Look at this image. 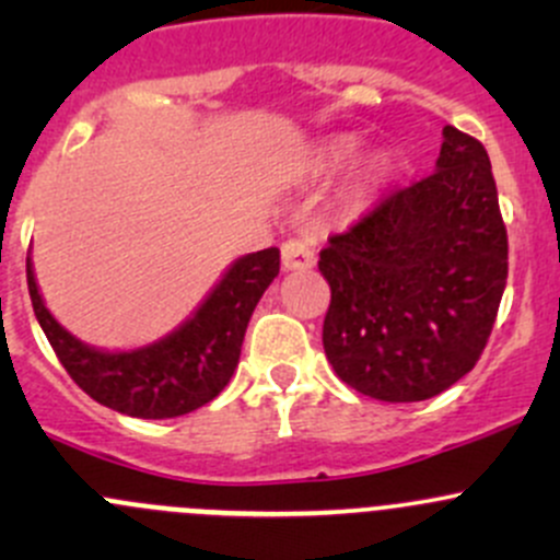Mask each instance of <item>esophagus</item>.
<instances>
[{"instance_id": "esophagus-1", "label": "esophagus", "mask_w": 560, "mask_h": 560, "mask_svg": "<svg viewBox=\"0 0 560 560\" xmlns=\"http://www.w3.org/2000/svg\"><path fill=\"white\" fill-rule=\"evenodd\" d=\"M281 265L284 270H308L316 265L314 246L308 238H290L281 244Z\"/></svg>"}]
</instances>
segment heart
Masks as SVG:
<instances>
[{
	"instance_id": "1",
	"label": "heart",
	"mask_w": 560,
	"mask_h": 560,
	"mask_svg": "<svg viewBox=\"0 0 560 560\" xmlns=\"http://www.w3.org/2000/svg\"><path fill=\"white\" fill-rule=\"evenodd\" d=\"M354 149H358V140L354 138H336L330 145H327L325 154H322V165L338 167L341 162H347L349 156L354 154ZM385 171H387L385 160L363 162V165L358 167V173L352 175V180H349V197H354V200L369 197L371 191L376 189V184L385 178Z\"/></svg>"
}]
</instances>
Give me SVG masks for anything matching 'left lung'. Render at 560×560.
<instances>
[{
	"label": "left lung",
	"instance_id": "obj_1",
	"mask_svg": "<svg viewBox=\"0 0 560 560\" xmlns=\"http://www.w3.org/2000/svg\"><path fill=\"white\" fill-rule=\"evenodd\" d=\"M436 171L395 189L319 252L322 343L338 380L425 400L477 365L506 287V228L488 151L444 127Z\"/></svg>",
	"mask_w": 560,
	"mask_h": 560
}]
</instances>
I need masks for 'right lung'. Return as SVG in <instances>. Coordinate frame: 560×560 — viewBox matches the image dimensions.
<instances>
[{
  "instance_id": "obj_1",
  "label": "right lung",
  "mask_w": 560,
  "mask_h": 560,
  "mask_svg": "<svg viewBox=\"0 0 560 560\" xmlns=\"http://www.w3.org/2000/svg\"><path fill=\"white\" fill-rule=\"evenodd\" d=\"M276 276V246L238 257L195 314L173 332L145 347L107 352L89 347L56 322L39 295L32 259L26 257V284L35 316L67 374L97 404L140 420L189 415L228 387L238 369L248 319Z\"/></svg>"
}]
</instances>
